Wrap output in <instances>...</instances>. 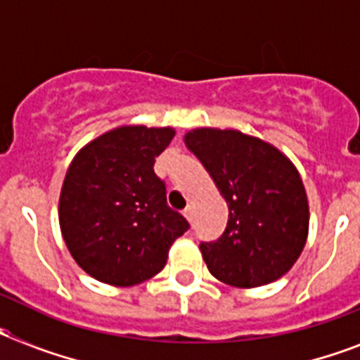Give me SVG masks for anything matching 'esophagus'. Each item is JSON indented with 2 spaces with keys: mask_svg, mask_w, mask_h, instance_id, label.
Returning a JSON list of instances; mask_svg holds the SVG:
<instances>
[{
  "mask_svg": "<svg viewBox=\"0 0 360 360\" xmlns=\"http://www.w3.org/2000/svg\"><path fill=\"white\" fill-rule=\"evenodd\" d=\"M193 214H195V209H193V205H187V209L184 211V216H186L189 221H193Z\"/></svg>",
  "mask_w": 360,
  "mask_h": 360,
  "instance_id": "esophagus-1",
  "label": "esophagus"
}]
</instances>
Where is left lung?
Wrapping results in <instances>:
<instances>
[{
	"instance_id": "1",
	"label": "left lung",
	"mask_w": 360,
	"mask_h": 360,
	"mask_svg": "<svg viewBox=\"0 0 360 360\" xmlns=\"http://www.w3.org/2000/svg\"><path fill=\"white\" fill-rule=\"evenodd\" d=\"M229 205L225 232L200 243L209 272L238 288L285 276L308 238V198L287 155L238 129L196 128L184 136Z\"/></svg>"
}]
</instances>
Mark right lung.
Segmentation results:
<instances>
[{"mask_svg":"<svg viewBox=\"0 0 360 360\" xmlns=\"http://www.w3.org/2000/svg\"><path fill=\"white\" fill-rule=\"evenodd\" d=\"M173 136V128L119 126L73 157L59 225L75 263L97 281L133 287L157 276L189 229L167 205L165 184L153 169Z\"/></svg>","mask_w":360,"mask_h":360,"instance_id":"add662e5","label":"right lung"}]
</instances>
